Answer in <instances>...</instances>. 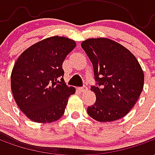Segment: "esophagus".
I'll use <instances>...</instances> for the list:
<instances>
[{"label":"esophagus","instance_id":"1","mask_svg":"<svg viewBox=\"0 0 155 155\" xmlns=\"http://www.w3.org/2000/svg\"><path fill=\"white\" fill-rule=\"evenodd\" d=\"M79 91L82 92V93H84V92H86L88 91V88L86 86H83V87L79 88Z\"/></svg>","mask_w":155,"mask_h":155}]
</instances>
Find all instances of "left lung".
<instances>
[{"label": "left lung", "mask_w": 155, "mask_h": 155, "mask_svg": "<svg viewBox=\"0 0 155 155\" xmlns=\"http://www.w3.org/2000/svg\"><path fill=\"white\" fill-rule=\"evenodd\" d=\"M93 64L92 86L96 101L87 108L89 115L100 122L125 116L140 97L144 74L139 61L127 48L108 38L87 39L81 43Z\"/></svg>", "instance_id": "obj_1"}]
</instances>
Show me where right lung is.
<instances>
[{
    "label": "right lung",
    "mask_w": 155,
    "mask_h": 155,
    "mask_svg": "<svg viewBox=\"0 0 155 155\" xmlns=\"http://www.w3.org/2000/svg\"><path fill=\"white\" fill-rule=\"evenodd\" d=\"M75 41L51 36L32 45L15 61L11 75L13 97L20 110L36 123H52L64 114L75 88L64 83L62 64Z\"/></svg>",
    "instance_id": "1"
}]
</instances>
